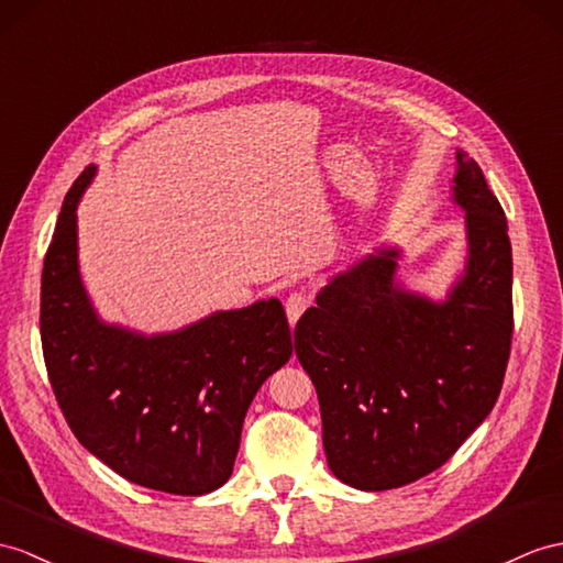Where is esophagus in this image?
<instances>
[{
  "instance_id": "esophagus-1",
  "label": "esophagus",
  "mask_w": 563,
  "mask_h": 563,
  "mask_svg": "<svg viewBox=\"0 0 563 563\" xmlns=\"http://www.w3.org/2000/svg\"><path fill=\"white\" fill-rule=\"evenodd\" d=\"M308 306H310V296L306 291H294L289 298H286V314H289L291 327L296 324L300 314L306 312Z\"/></svg>"
}]
</instances>
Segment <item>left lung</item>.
Returning a JSON list of instances; mask_svg holds the SVG:
<instances>
[{"mask_svg": "<svg viewBox=\"0 0 563 563\" xmlns=\"http://www.w3.org/2000/svg\"><path fill=\"white\" fill-rule=\"evenodd\" d=\"M468 265L444 303L394 289L396 251L369 255L296 322L332 473L382 492L430 475L495 408L514 336L511 241L483 169L459 153Z\"/></svg>", "mask_w": 563, "mask_h": 563, "instance_id": "obj_1", "label": "left lung"}]
</instances>
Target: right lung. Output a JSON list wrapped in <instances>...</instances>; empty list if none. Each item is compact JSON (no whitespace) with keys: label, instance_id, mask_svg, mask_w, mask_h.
I'll use <instances>...</instances> for the list:
<instances>
[{"label":"right lung","instance_id":"obj_1","mask_svg":"<svg viewBox=\"0 0 563 563\" xmlns=\"http://www.w3.org/2000/svg\"><path fill=\"white\" fill-rule=\"evenodd\" d=\"M92 174L66 194L45 255L40 339L52 391L76 440L121 477L208 495L234 471L253 396L291 358L289 320L269 298L153 339L102 324L76 255V205Z\"/></svg>","mask_w":563,"mask_h":563}]
</instances>
